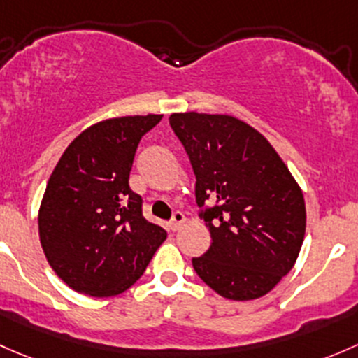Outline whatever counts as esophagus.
Listing matches in <instances>:
<instances>
[{
  "label": "esophagus",
  "mask_w": 358,
  "mask_h": 358,
  "mask_svg": "<svg viewBox=\"0 0 358 358\" xmlns=\"http://www.w3.org/2000/svg\"><path fill=\"white\" fill-rule=\"evenodd\" d=\"M185 216H183V213H175L173 214V220L169 221V229H171V231H178L180 228L183 227V224H185Z\"/></svg>",
  "instance_id": "esophagus-1"
}]
</instances>
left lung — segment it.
<instances>
[{"label":"left lung","instance_id":"left-lung-1","mask_svg":"<svg viewBox=\"0 0 358 358\" xmlns=\"http://www.w3.org/2000/svg\"><path fill=\"white\" fill-rule=\"evenodd\" d=\"M169 125L190 157L197 204L216 201L201 214L213 242L192 259L195 273L224 299H261L300 254L302 189L268 138L235 116L173 113Z\"/></svg>","mask_w":358,"mask_h":358}]
</instances>
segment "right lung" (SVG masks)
I'll return each mask as SVG.
<instances>
[{
  "mask_svg": "<svg viewBox=\"0 0 358 358\" xmlns=\"http://www.w3.org/2000/svg\"><path fill=\"white\" fill-rule=\"evenodd\" d=\"M163 115L108 118L71 141L52 169L37 216L48 262L71 289L115 296L129 289L166 240L142 216L129 185L142 135Z\"/></svg>",
  "mask_w": 358,
  "mask_h": 358,
  "instance_id": "add662e5",
  "label": "right lung"
}]
</instances>
